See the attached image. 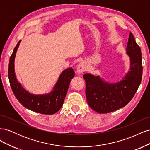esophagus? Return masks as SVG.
Wrapping results in <instances>:
<instances>
[{
  "label": "esophagus",
  "instance_id": "esophagus-1",
  "mask_svg": "<svg viewBox=\"0 0 150 150\" xmlns=\"http://www.w3.org/2000/svg\"><path fill=\"white\" fill-rule=\"evenodd\" d=\"M86 63L84 62H81L80 63H79L78 67H77V71H76L77 74L78 75L82 74L86 71Z\"/></svg>",
  "mask_w": 150,
  "mask_h": 150
}]
</instances>
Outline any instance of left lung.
<instances>
[{
  "mask_svg": "<svg viewBox=\"0 0 150 150\" xmlns=\"http://www.w3.org/2000/svg\"><path fill=\"white\" fill-rule=\"evenodd\" d=\"M126 53L129 57V69L117 82H108L96 74L83 75L88 103L98 113L111 112L125 106L132 99L141 83L143 74L142 52L131 33Z\"/></svg>",
  "mask_w": 150,
  "mask_h": 150,
  "instance_id": "left-lung-1",
  "label": "left lung"
}]
</instances>
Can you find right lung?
<instances>
[{"label": "right lung", "mask_w": 150, "mask_h": 150, "mask_svg": "<svg viewBox=\"0 0 150 150\" xmlns=\"http://www.w3.org/2000/svg\"><path fill=\"white\" fill-rule=\"evenodd\" d=\"M21 42V40L13 49L8 64V76L12 91L17 100L28 110L41 114L53 115L62 106L71 80L74 77V71L71 67L63 71L52 90L47 93L35 94L29 93L17 80L15 72V58Z\"/></svg>", "instance_id": "1"}]
</instances>
